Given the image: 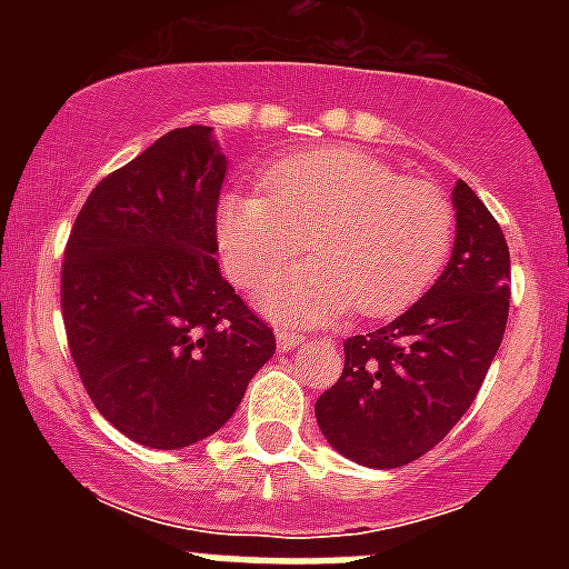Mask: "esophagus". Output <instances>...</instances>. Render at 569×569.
<instances>
[{"instance_id":"esophagus-1","label":"esophagus","mask_w":569,"mask_h":569,"mask_svg":"<svg viewBox=\"0 0 569 569\" xmlns=\"http://www.w3.org/2000/svg\"><path fill=\"white\" fill-rule=\"evenodd\" d=\"M301 341H305V336L296 333V330L276 328V345H279V350H284V353H288V350H296Z\"/></svg>"}]
</instances>
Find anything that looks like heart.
<instances>
[{
    "label": "heart",
    "instance_id": "b5f03b06",
    "mask_svg": "<svg viewBox=\"0 0 569 569\" xmlns=\"http://www.w3.org/2000/svg\"><path fill=\"white\" fill-rule=\"evenodd\" d=\"M264 188L228 190L216 204L224 268L250 288L310 244L316 259L259 288L261 308L288 321L356 313L376 319L425 293L453 244V208L433 182L359 148L279 159ZM311 236L308 237L307 233Z\"/></svg>",
    "mask_w": 569,
    "mask_h": 569
}]
</instances>
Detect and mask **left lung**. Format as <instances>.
<instances>
[{"label":"left lung","instance_id":"1","mask_svg":"<svg viewBox=\"0 0 569 569\" xmlns=\"http://www.w3.org/2000/svg\"><path fill=\"white\" fill-rule=\"evenodd\" d=\"M456 241L436 284L396 321L345 341V370L316 401L333 450L390 470L425 456L467 413L505 339L510 250L465 182L453 188Z\"/></svg>","mask_w":569,"mask_h":569}]
</instances>
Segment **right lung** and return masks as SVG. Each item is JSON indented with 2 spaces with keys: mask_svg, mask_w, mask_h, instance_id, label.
Instances as JSON below:
<instances>
[{
  "mask_svg": "<svg viewBox=\"0 0 569 569\" xmlns=\"http://www.w3.org/2000/svg\"><path fill=\"white\" fill-rule=\"evenodd\" d=\"M224 173L213 128L170 130L90 190L64 250L62 316L84 390L153 450L213 436L276 353L216 261Z\"/></svg>",
  "mask_w": 569,
  "mask_h": 569,
  "instance_id": "add662e5",
  "label": "right lung"
}]
</instances>
